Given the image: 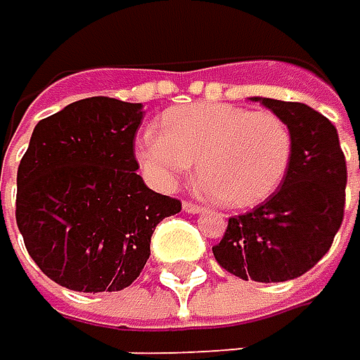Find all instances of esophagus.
<instances>
[{"label": "esophagus", "instance_id": "1", "mask_svg": "<svg viewBox=\"0 0 360 360\" xmlns=\"http://www.w3.org/2000/svg\"><path fill=\"white\" fill-rule=\"evenodd\" d=\"M182 207H184V212H188V214H199V212L203 210L201 205H197V203H193V201H184Z\"/></svg>", "mask_w": 360, "mask_h": 360}]
</instances>
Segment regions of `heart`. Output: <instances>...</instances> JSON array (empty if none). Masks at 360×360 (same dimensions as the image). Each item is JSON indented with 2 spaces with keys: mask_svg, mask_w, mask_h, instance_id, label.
<instances>
[{
  "mask_svg": "<svg viewBox=\"0 0 360 360\" xmlns=\"http://www.w3.org/2000/svg\"><path fill=\"white\" fill-rule=\"evenodd\" d=\"M136 157L161 186H172L197 161L205 191L220 205L240 210L265 201L282 184L292 159V131L271 110L180 105L161 116L159 133H144Z\"/></svg>",
  "mask_w": 360,
  "mask_h": 360,
  "instance_id": "obj_1",
  "label": "heart"
}]
</instances>
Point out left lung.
I'll use <instances>...</instances> for the list:
<instances>
[{"label": "left lung", "mask_w": 360, "mask_h": 360, "mask_svg": "<svg viewBox=\"0 0 360 360\" xmlns=\"http://www.w3.org/2000/svg\"><path fill=\"white\" fill-rule=\"evenodd\" d=\"M292 131L290 167L261 205L231 216L212 248L222 269L255 282L303 276L331 248L344 220L346 157L338 129L305 103L255 97Z\"/></svg>", "instance_id": "1"}]
</instances>
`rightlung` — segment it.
<instances>
[{
    "mask_svg": "<svg viewBox=\"0 0 360 360\" xmlns=\"http://www.w3.org/2000/svg\"><path fill=\"white\" fill-rule=\"evenodd\" d=\"M142 103L89 97L41 118L16 174V224L35 265L78 292L122 290L157 224L182 210L138 176Z\"/></svg>",
    "mask_w": 360,
    "mask_h": 360,
    "instance_id": "1",
    "label": "right lung"
}]
</instances>
